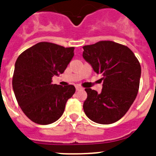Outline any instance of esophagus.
Returning <instances> with one entry per match:
<instances>
[{
  "instance_id": "obj_1",
  "label": "esophagus",
  "mask_w": 156,
  "mask_h": 156,
  "mask_svg": "<svg viewBox=\"0 0 156 156\" xmlns=\"http://www.w3.org/2000/svg\"><path fill=\"white\" fill-rule=\"evenodd\" d=\"M80 89H82V87H81L80 86H76V90H80Z\"/></svg>"
}]
</instances>
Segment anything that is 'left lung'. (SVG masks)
<instances>
[{
  "instance_id": "8db88e82",
  "label": "left lung",
  "mask_w": 156,
  "mask_h": 156,
  "mask_svg": "<svg viewBox=\"0 0 156 156\" xmlns=\"http://www.w3.org/2000/svg\"><path fill=\"white\" fill-rule=\"evenodd\" d=\"M83 57L98 74L103 76L100 94L86 88L83 108L87 116L100 124H111L127 112L137 97L141 69L128 47L101 41L83 47Z\"/></svg>"
}]
</instances>
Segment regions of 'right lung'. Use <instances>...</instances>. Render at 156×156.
<instances>
[{
	"instance_id": "right-lung-1",
	"label": "right lung",
	"mask_w": 156,
	"mask_h": 156,
	"mask_svg": "<svg viewBox=\"0 0 156 156\" xmlns=\"http://www.w3.org/2000/svg\"><path fill=\"white\" fill-rule=\"evenodd\" d=\"M74 49L40 42L18 57L12 87L22 111L35 123L48 125L57 121L75 93L73 85L52 83V77L63 73L71 62Z\"/></svg>"
}]
</instances>
